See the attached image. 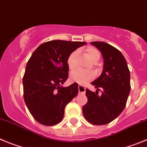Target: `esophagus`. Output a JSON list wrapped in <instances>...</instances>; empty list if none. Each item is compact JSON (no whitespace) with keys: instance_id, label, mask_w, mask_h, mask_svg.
Instances as JSON below:
<instances>
[{"instance_id":"1","label":"esophagus","mask_w":147,"mask_h":147,"mask_svg":"<svg viewBox=\"0 0 147 147\" xmlns=\"http://www.w3.org/2000/svg\"><path fill=\"white\" fill-rule=\"evenodd\" d=\"M78 91H79V93H80V94H85L86 88L84 86H83L79 85L78 86Z\"/></svg>"}]
</instances>
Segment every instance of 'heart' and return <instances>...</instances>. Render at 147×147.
<instances>
[{
  "instance_id": "obj_1",
  "label": "heart",
  "mask_w": 147,
  "mask_h": 147,
  "mask_svg": "<svg viewBox=\"0 0 147 147\" xmlns=\"http://www.w3.org/2000/svg\"><path fill=\"white\" fill-rule=\"evenodd\" d=\"M84 52L88 56L94 63H96L100 59L101 54L100 51L94 47H88L84 49ZM67 65L70 70H74L78 66V53L72 52L67 58ZM95 75L92 72H84L80 69H77L73 71L70 74L71 81L80 84H85L89 80H92L94 78Z\"/></svg>"
}]
</instances>
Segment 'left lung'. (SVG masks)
I'll use <instances>...</instances> for the list:
<instances>
[{"label": "left lung", "instance_id": "8db88e82", "mask_svg": "<svg viewBox=\"0 0 147 147\" xmlns=\"http://www.w3.org/2000/svg\"><path fill=\"white\" fill-rule=\"evenodd\" d=\"M101 51L104 59L103 71L92 83L97 91L86 89L88 102L83 107L86 119L92 125L108 124L125 109L130 92L129 70L125 57L116 47L103 42H92ZM101 90L102 94L98 95Z\"/></svg>", "mask_w": 147, "mask_h": 147}]
</instances>
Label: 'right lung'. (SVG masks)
<instances>
[{"label": "right lung", "mask_w": 147, "mask_h": 147, "mask_svg": "<svg viewBox=\"0 0 147 147\" xmlns=\"http://www.w3.org/2000/svg\"><path fill=\"white\" fill-rule=\"evenodd\" d=\"M83 42L53 40L36 49L26 65L22 78L23 96L36 121L52 126L64 117V108L78 93V84H61L68 78L67 58Z\"/></svg>", "instance_id": "obj_1"}]
</instances>
